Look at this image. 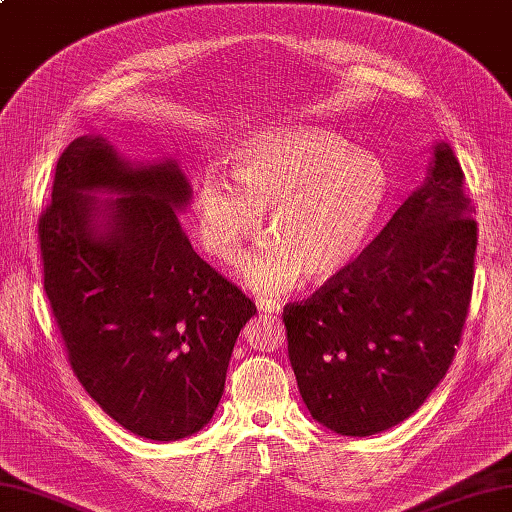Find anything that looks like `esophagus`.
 <instances>
[{
    "mask_svg": "<svg viewBox=\"0 0 512 512\" xmlns=\"http://www.w3.org/2000/svg\"><path fill=\"white\" fill-rule=\"evenodd\" d=\"M257 308L262 310V313H282V304L275 302V299H257Z\"/></svg>",
    "mask_w": 512,
    "mask_h": 512,
    "instance_id": "34e87169",
    "label": "esophagus"
}]
</instances>
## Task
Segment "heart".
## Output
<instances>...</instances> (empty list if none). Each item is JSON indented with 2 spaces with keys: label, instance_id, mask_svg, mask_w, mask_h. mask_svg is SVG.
Here are the masks:
<instances>
[{
  "label": "heart",
  "instance_id": "1",
  "mask_svg": "<svg viewBox=\"0 0 512 512\" xmlns=\"http://www.w3.org/2000/svg\"><path fill=\"white\" fill-rule=\"evenodd\" d=\"M230 175L235 184L219 170L197 179V233L210 255L233 266L262 235L268 210L270 242L244 266L257 293H284L304 275L326 282L346 273L364 255L390 197L388 170L375 155L313 126L246 135L230 153Z\"/></svg>",
  "mask_w": 512,
  "mask_h": 512
}]
</instances>
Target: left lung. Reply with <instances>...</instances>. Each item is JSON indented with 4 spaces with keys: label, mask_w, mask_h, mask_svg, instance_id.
<instances>
[{
    "label": "left lung",
    "mask_w": 512,
    "mask_h": 512,
    "mask_svg": "<svg viewBox=\"0 0 512 512\" xmlns=\"http://www.w3.org/2000/svg\"><path fill=\"white\" fill-rule=\"evenodd\" d=\"M453 148L364 255L284 306L288 357L315 422L368 437L404 422L442 382L462 339L477 222Z\"/></svg>",
    "instance_id": "obj_1"
}]
</instances>
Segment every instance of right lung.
I'll list each match as a JSON object with an SVG mask.
<instances>
[{
	"mask_svg": "<svg viewBox=\"0 0 512 512\" xmlns=\"http://www.w3.org/2000/svg\"><path fill=\"white\" fill-rule=\"evenodd\" d=\"M95 192L125 197L102 205ZM188 199L173 159L130 166L104 137L84 135L57 159L37 222L70 368L106 415L155 442L210 422L239 330L257 313L190 246L175 213Z\"/></svg>",
	"mask_w": 512,
	"mask_h": 512,
	"instance_id": "1",
	"label": "right lung"
}]
</instances>
